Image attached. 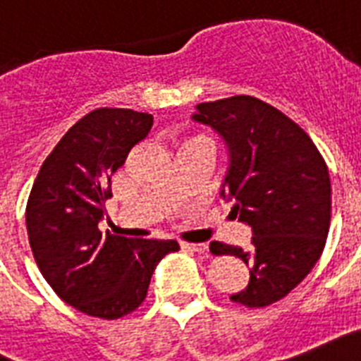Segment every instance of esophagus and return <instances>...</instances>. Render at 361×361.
<instances>
[{
	"instance_id": "1",
	"label": "esophagus",
	"mask_w": 361,
	"mask_h": 361,
	"mask_svg": "<svg viewBox=\"0 0 361 361\" xmlns=\"http://www.w3.org/2000/svg\"><path fill=\"white\" fill-rule=\"evenodd\" d=\"M181 247L185 248V250L196 252V254H206L207 252L206 243H181Z\"/></svg>"
}]
</instances>
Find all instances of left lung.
<instances>
[{"label": "left lung", "mask_w": 361, "mask_h": 361, "mask_svg": "<svg viewBox=\"0 0 361 361\" xmlns=\"http://www.w3.org/2000/svg\"><path fill=\"white\" fill-rule=\"evenodd\" d=\"M196 122L211 126L228 146L230 165L221 196L252 228L245 252L213 241V256H235L250 267L247 289L231 302L265 307L310 274L326 245L332 187L323 155L310 135L276 107L254 96L196 105Z\"/></svg>", "instance_id": "1"}]
</instances>
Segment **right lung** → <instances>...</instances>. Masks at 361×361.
I'll use <instances>...</instances> for the list:
<instances>
[{
  "instance_id": "1",
  "label": "right lung",
  "mask_w": 361,
  "mask_h": 361,
  "mask_svg": "<svg viewBox=\"0 0 361 361\" xmlns=\"http://www.w3.org/2000/svg\"><path fill=\"white\" fill-rule=\"evenodd\" d=\"M154 118L99 107L78 120L38 171L25 207L35 262L57 297L85 315L120 319L145 302L150 278L172 239H128L98 228L111 176Z\"/></svg>"
}]
</instances>
